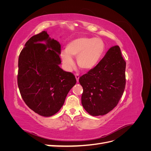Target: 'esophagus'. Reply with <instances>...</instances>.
I'll return each instance as SVG.
<instances>
[{
    "label": "esophagus",
    "mask_w": 151,
    "mask_h": 151,
    "mask_svg": "<svg viewBox=\"0 0 151 151\" xmlns=\"http://www.w3.org/2000/svg\"><path fill=\"white\" fill-rule=\"evenodd\" d=\"M75 77H76V78L77 82H79V77H79V75L76 74L75 75Z\"/></svg>",
    "instance_id": "34e87169"
}]
</instances>
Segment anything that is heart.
<instances>
[{"mask_svg": "<svg viewBox=\"0 0 151 151\" xmlns=\"http://www.w3.org/2000/svg\"><path fill=\"white\" fill-rule=\"evenodd\" d=\"M105 52V45L99 38L81 36L70 41L65 47V51L60 56L63 65L70 70L74 67L72 57H77V63L82 69L89 71L98 65Z\"/></svg>", "mask_w": 151, "mask_h": 151, "instance_id": "heart-1", "label": "heart"}]
</instances>
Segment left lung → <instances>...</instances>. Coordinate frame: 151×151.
Wrapping results in <instances>:
<instances>
[{
	"mask_svg": "<svg viewBox=\"0 0 151 151\" xmlns=\"http://www.w3.org/2000/svg\"><path fill=\"white\" fill-rule=\"evenodd\" d=\"M125 68L120 47L114 46L96 67L80 77L82 104L89 115H106L118 104L125 88Z\"/></svg>",
	"mask_w": 151,
	"mask_h": 151,
	"instance_id": "obj_1",
	"label": "left lung"
}]
</instances>
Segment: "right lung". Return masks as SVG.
<instances>
[{
	"label": "right lung",
	"instance_id": "right-lung-1",
	"mask_svg": "<svg viewBox=\"0 0 151 151\" xmlns=\"http://www.w3.org/2000/svg\"><path fill=\"white\" fill-rule=\"evenodd\" d=\"M60 53V44L44 31L32 36L19 55L17 84L21 97L41 116H51L60 110L76 83L74 74L59 67Z\"/></svg>",
	"mask_w": 151,
	"mask_h": 151
}]
</instances>
